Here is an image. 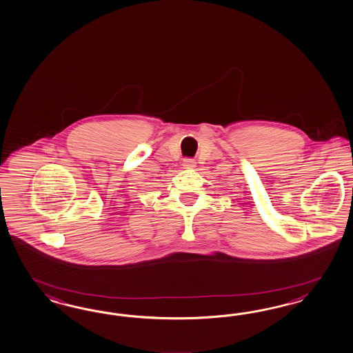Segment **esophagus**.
I'll return each mask as SVG.
<instances>
[{"instance_id": "34e87169", "label": "esophagus", "mask_w": 353, "mask_h": 353, "mask_svg": "<svg viewBox=\"0 0 353 353\" xmlns=\"http://www.w3.org/2000/svg\"><path fill=\"white\" fill-rule=\"evenodd\" d=\"M195 161L194 159H189V158H186V159H183L182 161V167L183 168H186V170H190V168H194L195 167Z\"/></svg>"}]
</instances>
